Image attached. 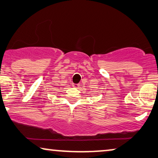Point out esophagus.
<instances>
[{
    "label": "esophagus",
    "instance_id": "1",
    "mask_svg": "<svg viewBox=\"0 0 158 158\" xmlns=\"http://www.w3.org/2000/svg\"><path fill=\"white\" fill-rule=\"evenodd\" d=\"M72 86H74V87H75V88H78L79 86V84H73Z\"/></svg>",
    "mask_w": 158,
    "mask_h": 158
}]
</instances>
